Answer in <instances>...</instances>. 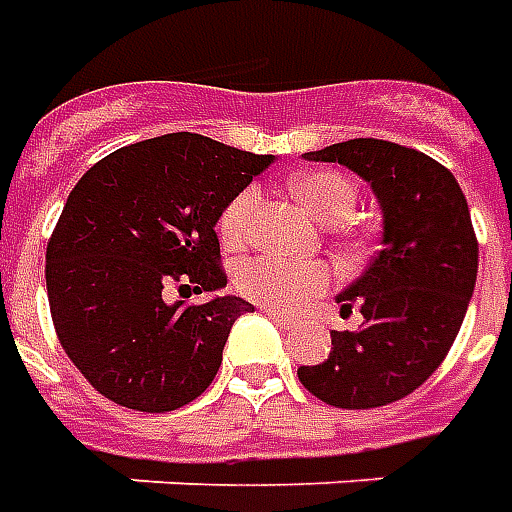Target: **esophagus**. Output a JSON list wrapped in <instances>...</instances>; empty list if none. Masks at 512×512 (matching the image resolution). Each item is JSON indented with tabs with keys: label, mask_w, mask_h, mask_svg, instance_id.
Returning <instances> with one entry per match:
<instances>
[{
	"label": "esophagus",
	"mask_w": 512,
	"mask_h": 512,
	"mask_svg": "<svg viewBox=\"0 0 512 512\" xmlns=\"http://www.w3.org/2000/svg\"><path fill=\"white\" fill-rule=\"evenodd\" d=\"M264 314H267V317H270V320H273L278 328H286V331H289V328H295V325H297L295 314H286V311H275V308H270V306L264 308Z\"/></svg>",
	"instance_id": "obj_1"
}]
</instances>
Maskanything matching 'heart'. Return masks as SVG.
Masks as SVG:
<instances>
[{
    "label": "heart",
    "mask_w": 512,
    "mask_h": 512,
    "mask_svg": "<svg viewBox=\"0 0 512 512\" xmlns=\"http://www.w3.org/2000/svg\"><path fill=\"white\" fill-rule=\"evenodd\" d=\"M295 192L306 209L322 223H339L353 212L358 192L355 184L342 173L333 170H317L306 173L295 181ZM259 212V190L245 187L239 190L220 215V237L226 245L237 248L245 245L253 231V220ZM234 284L242 297L253 303H264L270 308H286L295 311L306 303L308 297L320 295L333 284L331 267L322 262H297V259H281V256H256L239 264Z\"/></svg>",
    "instance_id": "b5f03b06"
}]
</instances>
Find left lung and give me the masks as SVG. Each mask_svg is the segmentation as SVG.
<instances>
[{"mask_svg": "<svg viewBox=\"0 0 512 512\" xmlns=\"http://www.w3.org/2000/svg\"><path fill=\"white\" fill-rule=\"evenodd\" d=\"M372 184L383 239L358 281L336 297L342 314L361 311L358 331H331V355L297 378L336 408H380L419 389L447 358L474 281L477 237L455 176L416 148L375 137L308 151Z\"/></svg>", "mask_w": 512, "mask_h": 512, "instance_id": "8db88e82", "label": "left lung"}]
</instances>
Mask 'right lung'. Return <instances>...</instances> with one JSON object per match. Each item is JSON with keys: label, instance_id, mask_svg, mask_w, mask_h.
Segmentation results:
<instances>
[{"label": "right lung", "instance_id": "right-lung-1", "mask_svg": "<svg viewBox=\"0 0 512 512\" xmlns=\"http://www.w3.org/2000/svg\"><path fill=\"white\" fill-rule=\"evenodd\" d=\"M273 154L176 132L112 151L76 181L46 245L57 339L123 408L176 411L215 380L242 297L168 303L226 286L215 226Z\"/></svg>", "mask_w": 512, "mask_h": 512}]
</instances>
